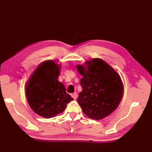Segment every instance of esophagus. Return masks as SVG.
Returning a JSON list of instances; mask_svg holds the SVG:
<instances>
[{
    "instance_id": "34e87169",
    "label": "esophagus",
    "mask_w": 152,
    "mask_h": 152,
    "mask_svg": "<svg viewBox=\"0 0 152 152\" xmlns=\"http://www.w3.org/2000/svg\"><path fill=\"white\" fill-rule=\"evenodd\" d=\"M72 98L74 99H77V93L75 92V93H73L72 94Z\"/></svg>"
}]
</instances>
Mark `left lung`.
<instances>
[{"instance_id": "1", "label": "left lung", "mask_w": 152, "mask_h": 152, "mask_svg": "<svg viewBox=\"0 0 152 152\" xmlns=\"http://www.w3.org/2000/svg\"><path fill=\"white\" fill-rule=\"evenodd\" d=\"M85 66L77 65L82 91L77 102L86 115L95 120L102 119L112 113L123 96L120 76L108 63L99 58L86 61Z\"/></svg>"}]
</instances>
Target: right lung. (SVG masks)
<instances>
[{"mask_svg": "<svg viewBox=\"0 0 152 152\" xmlns=\"http://www.w3.org/2000/svg\"><path fill=\"white\" fill-rule=\"evenodd\" d=\"M59 67L53 60L41 63L26 86V96L30 108L39 115L51 118L63 112L73 99L58 80Z\"/></svg>", "mask_w": 152, "mask_h": 152, "instance_id": "right-lung-1", "label": "right lung"}]
</instances>
